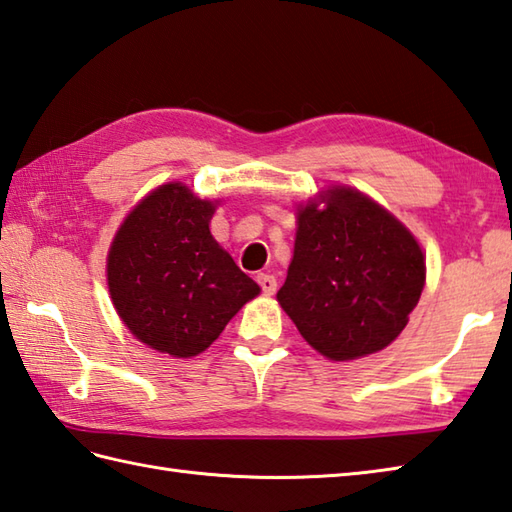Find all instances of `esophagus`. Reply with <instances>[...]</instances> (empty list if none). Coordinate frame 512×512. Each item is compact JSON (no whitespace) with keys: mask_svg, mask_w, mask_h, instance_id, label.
Instances as JSON below:
<instances>
[{"mask_svg":"<svg viewBox=\"0 0 512 512\" xmlns=\"http://www.w3.org/2000/svg\"><path fill=\"white\" fill-rule=\"evenodd\" d=\"M256 280H258L260 289H263V294H267V296L276 294V287H278V283H276V278H274V276H271V274H258V276H256Z\"/></svg>","mask_w":512,"mask_h":512,"instance_id":"34e87169","label":"esophagus"}]
</instances>
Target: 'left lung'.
Instances as JSON below:
<instances>
[{
    "instance_id": "1",
    "label": "left lung",
    "mask_w": 512,
    "mask_h": 512,
    "mask_svg": "<svg viewBox=\"0 0 512 512\" xmlns=\"http://www.w3.org/2000/svg\"><path fill=\"white\" fill-rule=\"evenodd\" d=\"M424 278L422 249L406 227L364 194L333 187L298 214L278 302L322 356L353 360L400 336Z\"/></svg>"
}]
</instances>
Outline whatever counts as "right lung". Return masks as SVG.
Returning a JSON list of instances; mask_svg holds the SVG:
<instances>
[{"label": "right lung", "instance_id": "obj_1", "mask_svg": "<svg viewBox=\"0 0 512 512\" xmlns=\"http://www.w3.org/2000/svg\"><path fill=\"white\" fill-rule=\"evenodd\" d=\"M214 205L161 185L134 207L108 254L114 307L148 347L190 358L221 336L258 285L210 234Z\"/></svg>", "mask_w": 512, "mask_h": 512}]
</instances>
